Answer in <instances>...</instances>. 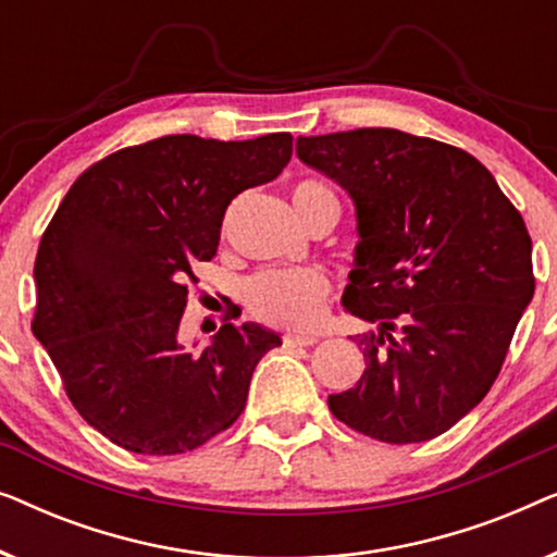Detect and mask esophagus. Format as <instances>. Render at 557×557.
<instances>
[{
	"label": "esophagus",
	"mask_w": 557,
	"mask_h": 557,
	"mask_svg": "<svg viewBox=\"0 0 557 557\" xmlns=\"http://www.w3.org/2000/svg\"><path fill=\"white\" fill-rule=\"evenodd\" d=\"M319 337H314V334H286L284 337V345L286 347H311L317 345Z\"/></svg>",
	"instance_id": "1"
}]
</instances>
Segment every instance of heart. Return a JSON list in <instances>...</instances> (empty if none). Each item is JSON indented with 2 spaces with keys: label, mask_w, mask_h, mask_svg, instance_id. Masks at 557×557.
<instances>
[{
  "label": "heart",
  "mask_w": 557,
  "mask_h": 557,
  "mask_svg": "<svg viewBox=\"0 0 557 557\" xmlns=\"http://www.w3.org/2000/svg\"><path fill=\"white\" fill-rule=\"evenodd\" d=\"M317 195H332L319 182H301L294 189V200H311ZM332 284L317 269H265L248 278L246 304L263 322L286 330H309L322 322Z\"/></svg>",
  "instance_id": "heart-1"
}]
</instances>
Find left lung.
I'll return each mask as SVG.
<instances>
[{"label": "left lung", "mask_w": 557, "mask_h": 557, "mask_svg": "<svg viewBox=\"0 0 557 557\" xmlns=\"http://www.w3.org/2000/svg\"><path fill=\"white\" fill-rule=\"evenodd\" d=\"M296 154L355 205L342 304L375 324L332 413L383 444L441 436L490 393L535 294L522 215L479 159L398 128L299 136Z\"/></svg>", "instance_id": "obj_1"}]
</instances>
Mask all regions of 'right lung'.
Masks as SVG:
<instances>
[{
    "label": "right lung",
    "mask_w": 557,
    "mask_h": 557,
    "mask_svg": "<svg viewBox=\"0 0 557 557\" xmlns=\"http://www.w3.org/2000/svg\"><path fill=\"white\" fill-rule=\"evenodd\" d=\"M292 141L162 136L88 166L52 215L35 258L33 332L83 421L126 451L185 454L225 431L258 360L281 345L261 324L225 322L189 352L180 322L227 205L276 180Z\"/></svg>",
    "instance_id": "1"
}]
</instances>
